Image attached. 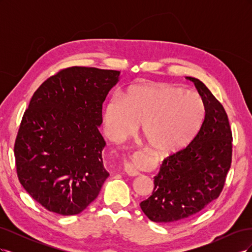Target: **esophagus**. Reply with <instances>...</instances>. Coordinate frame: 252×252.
<instances>
[{
	"mask_svg": "<svg viewBox=\"0 0 252 252\" xmlns=\"http://www.w3.org/2000/svg\"><path fill=\"white\" fill-rule=\"evenodd\" d=\"M124 171L128 175H130V177H135V175H139L140 174V172L134 168L133 165L131 163H129V162H125L124 163Z\"/></svg>",
	"mask_w": 252,
	"mask_h": 252,
	"instance_id": "34e87169",
	"label": "esophagus"
}]
</instances>
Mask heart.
I'll return each mask as SVG.
<instances>
[{
  "label": "heart",
  "mask_w": 252,
  "mask_h": 252,
  "mask_svg": "<svg viewBox=\"0 0 252 252\" xmlns=\"http://www.w3.org/2000/svg\"><path fill=\"white\" fill-rule=\"evenodd\" d=\"M204 103L199 93L167 84H141L105 104L102 120L106 135L122 142L139 129L150 147L172 154L190 143L202 124Z\"/></svg>",
  "instance_id": "1"
}]
</instances>
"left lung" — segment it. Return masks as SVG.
<instances>
[{"label":"left lung","instance_id":"obj_1","mask_svg":"<svg viewBox=\"0 0 252 252\" xmlns=\"http://www.w3.org/2000/svg\"><path fill=\"white\" fill-rule=\"evenodd\" d=\"M193 82L205 117L188 146L166 158L155 177V188L140 206L156 223H172L203 210L222 192L232 158V133L227 113L205 84Z\"/></svg>","mask_w":252,"mask_h":252}]
</instances>
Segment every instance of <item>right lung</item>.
Masks as SVG:
<instances>
[{
	"label": "right lung",
	"instance_id": "add662e5",
	"mask_svg": "<svg viewBox=\"0 0 252 252\" xmlns=\"http://www.w3.org/2000/svg\"><path fill=\"white\" fill-rule=\"evenodd\" d=\"M120 71L69 67L36 89L14 143L19 181L44 208L78 215L94 202L109 173L98 131L102 106Z\"/></svg>",
	"mask_w": 252,
	"mask_h": 252
}]
</instances>
